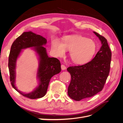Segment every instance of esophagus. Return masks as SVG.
<instances>
[{
    "label": "esophagus",
    "instance_id": "obj_1",
    "mask_svg": "<svg viewBox=\"0 0 123 123\" xmlns=\"http://www.w3.org/2000/svg\"><path fill=\"white\" fill-rule=\"evenodd\" d=\"M61 68L62 70H65L66 69V67L64 65H61Z\"/></svg>",
    "mask_w": 123,
    "mask_h": 123
}]
</instances>
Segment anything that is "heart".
Returning a JSON list of instances; mask_svg holds the SVG:
<instances>
[{
    "label": "heart",
    "mask_w": 123,
    "mask_h": 123,
    "mask_svg": "<svg viewBox=\"0 0 123 123\" xmlns=\"http://www.w3.org/2000/svg\"><path fill=\"white\" fill-rule=\"evenodd\" d=\"M96 48L94 40L80 35L66 36L62 43L57 39L52 42V49L56 56H62L66 50H69L71 59L77 65L90 62L96 52Z\"/></svg>",
    "instance_id": "1"
}]
</instances>
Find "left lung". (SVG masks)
<instances>
[{"label":"left lung","mask_w":123,"mask_h":123,"mask_svg":"<svg viewBox=\"0 0 123 123\" xmlns=\"http://www.w3.org/2000/svg\"><path fill=\"white\" fill-rule=\"evenodd\" d=\"M93 33L102 44L95 56L85 65L67 68L71 77L68 94L76 101L92 97L102 91L110 71L111 52L107 39L98 33Z\"/></svg>","instance_id":"left-lung-1"}]
</instances>
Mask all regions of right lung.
<instances>
[{"label":"right lung","mask_w":123,"mask_h":123,"mask_svg":"<svg viewBox=\"0 0 123 123\" xmlns=\"http://www.w3.org/2000/svg\"><path fill=\"white\" fill-rule=\"evenodd\" d=\"M47 42V39L42 36L29 31L24 32L16 39L11 46L8 63L11 83L13 88L25 97L30 99L43 98L46 94L51 77L61 71V62L58 59L48 56L46 49L43 46ZM29 47H33L39 56L37 78L39 80V85L34 91L25 94L17 89L14 85L16 61L22 50Z\"/></svg>","instance_id":"1"}]
</instances>
